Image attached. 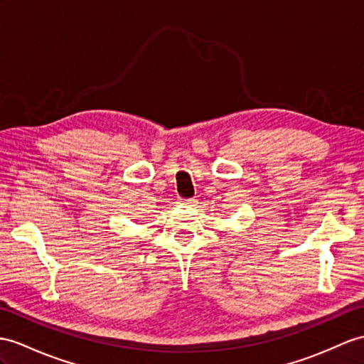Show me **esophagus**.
<instances>
[{"instance_id":"esophagus-1","label":"esophagus","mask_w":364,"mask_h":364,"mask_svg":"<svg viewBox=\"0 0 364 364\" xmlns=\"http://www.w3.org/2000/svg\"><path fill=\"white\" fill-rule=\"evenodd\" d=\"M179 203L183 207H194V205H196V200H194V199H181Z\"/></svg>"}]
</instances>
